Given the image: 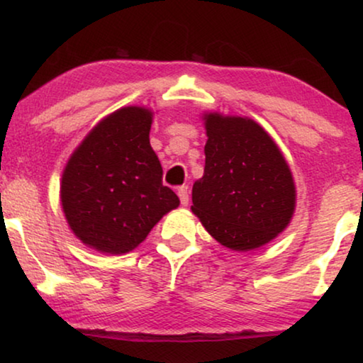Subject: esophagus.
<instances>
[{
  "label": "esophagus",
  "mask_w": 363,
  "mask_h": 363,
  "mask_svg": "<svg viewBox=\"0 0 363 363\" xmlns=\"http://www.w3.org/2000/svg\"><path fill=\"white\" fill-rule=\"evenodd\" d=\"M178 196H180V201L183 206L188 205V201H190V195H188V186L183 185L178 188Z\"/></svg>",
  "instance_id": "esophagus-1"
}]
</instances>
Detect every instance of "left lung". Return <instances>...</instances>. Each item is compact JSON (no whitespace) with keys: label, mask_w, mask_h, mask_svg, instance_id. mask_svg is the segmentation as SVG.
I'll return each instance as SVG.
<instances>
[{"label":"left lung","mask_w":363,"mask_h":363,"mask_svg":"<svg viewBox=\"0 0 363 363\" xmlns=\"http://www.w3.org/2000/svg\"><path fill=\"white\" fill-rule=\"evenodd\" d=\"M205 173L191 191V211L233 251L256 250L291 223L296 186L279 147L247 117L205 113Z\"/></svg>","instance_id":"left-lung-1"}]
</instances>
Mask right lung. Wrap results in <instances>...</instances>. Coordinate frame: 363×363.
Masks as SVG:
<instances>
[{
    "label": "right lung",
    "mask_w": 363,
    "mask_h": 363,
    "mask_svg": "<svg viewBox=\"0 0 363 363\" xmlns=\"http://www.w3.org/2000/svg\"><path fill=\"white\" fill-rule=\"evenodd\" d=\"M152 118L145 107L118 108L87 133L64 168V216L92 250H135L162 216L180 205L162 183L160 160L148 138Z\"/></svg>",
    "instance_id": "obj_1"
}]
</instances>
